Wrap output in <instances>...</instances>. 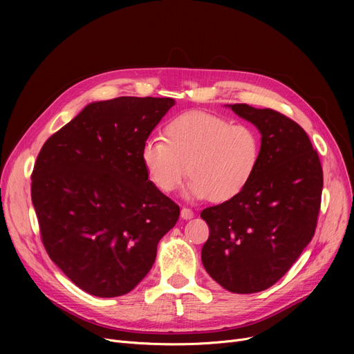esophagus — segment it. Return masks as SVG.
Segmentation results:
<instances>
[{"instance_id": "obj_1", "label": "esophagus", "mask_w": 354, "mask_h": 354, "mask_svg": "<svg viewBox=\"0 0 354 354\" xmlns=\"http://www.w3.org/2000/svg\"><path fill=\"white\" fill-rule=\"evenodd\" d=\"M180 218L182 219H191L194 218V211L189 208H182L180 209Z\"/></svg>"}]
</instances>
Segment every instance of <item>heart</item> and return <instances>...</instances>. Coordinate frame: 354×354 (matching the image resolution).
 I'll return each mask as SVG.
<instances>
[{
  "mask_svg": "<svg viewBox=\"0 0 354 354\" xmlns=\"http://www.w3.org/2000/svg\"><path fill=\"white\" fill-rule=\"evenodd\" d=\"M163 139H147L140 159L149 180L163 192L176 191L191 176L185 195L225 202L243 192L261 158V138L250 124L188 111L166 124Z\"/></svg>",
  "mask_w": 354,
  "mask_h": 354,
  "instance_id": "heart-1",
  "label": "heart"
}]
</instances>
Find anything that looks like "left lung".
Returning <instances> with one entry per match:
<instances>
[{
	"label": "left lung",
	"mask_w": 354,
	"mask_h": 354,
	"mask_svg": "<svg viewBox=\"0 0 354 354\" xmlns=\"http://www.w3.org/2000/svg\"><path fill=\"white\" fill-rule=\"evenodd\" d=\"M261 135V158L248 187L201 212L209 238L201 258L225 290H267L311 241L322 202L323 169L304 129L271 109L225 104Z\"/></svg>",
	"instance_id": "left-lung-1"
}]
</instances>
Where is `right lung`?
Wrapping results in <instances>:
<instances>
[{
	"instance_id": "right-lung-1",
	"label": "right lung",
	"mask_w": 354,
	"mask_h": 354,
	"mask_svg": "<svg viewBox=\"0 0 354 354\" xmlns=\"http://www.w3.org/2000/svg\"><path fill=\"white\" fill-rule=\"evenodd\" d=\"M176 102L87 104L37 156L31 199L51 261L83 291L119 297L151 271L179 207L149 180L143 143Z\"/></svg>"
}]
</instances>
